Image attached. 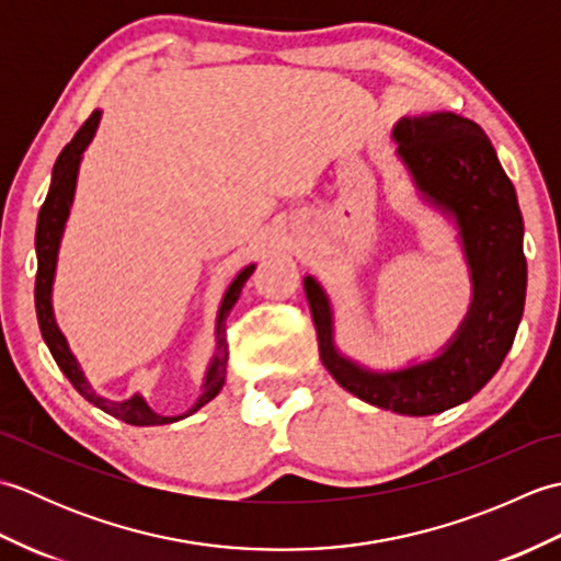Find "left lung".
Listing matches in <instances>:
<instances>
[{
    "label": "left lung",
    "mask_w": 561,
    "mask_h": 561,
    "mask_svg": "<svg viewBox=\"0 0 561 561\" xmlns=\"http://www.w3.org/2000/svg\"><path fill=\"white\" fill-rule=\"evenodd\" d=\"M392 139L422 197L458 226L472 282L468 316L434 359L371 371L335 347L330 299L311 274L304 289L330 376L374 408L426 416L480 392L514 344L528 282L523 217L514 183L478 123L456 113L402 117Z\"/></svg>",
    "instance_id": "left-lung-1"
}]
</instances>
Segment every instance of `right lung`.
Segmentation results:
<instances>
[{
	"instance_id": "1",
	"label": "right lung",
	"mask_w": 561,
	"mask_h": 561,
	"mask_svg": "<svg viewBox=\"0 0 561 561\" xmlns=\"http://www.w3.org/2000/svg\"><path fill=\"white\" fill-rule=\"evenodd\" d=\"M99 123H101V111H93L89 121L79 127L75 139L69 141V145L62 149V153H59L55 161L53 183H50V190H47V197H45L41 214H38V229H35V255H38V274H35V313H38V325H41L47 350H50L53 359L57 362L59 368H62V374L69 378V383L79 390V396L87 398L91 404H96L99 410L108 412L111 416H115V420H123L125 424H135V426L171 424L178 420H185V416L197 412L199 408H205V404L217 398L219 390L224 388L226 362H229V344H226V318H229L231 308L236 306L243 284L248 282L250 274H253L255 265H248L238 272L236 279L229 284V289H226V294H224L221 306H219V316H217V350H214L209 368L205 374V383H202L199 398L185 414H175V416L157 414L149 408L147 400L139 396V392L133 398L121 400V402L99 396V392L89 386V380L79 368L75 354L69 352V344H67L62 332H59V328L55 323V313H53V282H55V270H57L59 241H62L71 202H75L81 153L87 151V147L91 145V139L99 129Z\"/></svg>"
}]
</instances>
